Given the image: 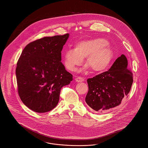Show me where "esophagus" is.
<instances>
[{"mask_svg": "<svg viewBox=\"0 0 148 148\" xmlns=\"http://www.w3.org/2000/svg\"><path fill=\"white\" fill-rule=\"evenodd\" d=\"M75 80L76 82H83V81H84V80H85V79H84V77H80V76H79V77H77L75 78Z\"/></svg>", "mask_w": 148, "mask_h": 148, "instance_id": "34e87169", "label": "esophagus"}]
</instances>
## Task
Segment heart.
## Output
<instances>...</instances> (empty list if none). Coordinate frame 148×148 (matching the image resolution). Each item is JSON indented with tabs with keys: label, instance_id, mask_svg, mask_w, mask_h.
Listing matches in <instances>:
<instances>
[{
	"label": "heart",
	"instance_id": "b5f03b06",
	"mask_svg": "<svg viewBox=\"0 0 148 148\" xmlns=\"http://www.w3.org/2000/svg\"><path fill=\"white\" fill-rule=\"evenodd\" d=\"M108 41L97 38L77 42L74 49L66 50L63 54L64 64L70 71H75L80 66L84 58H86V68L90 67L94 72L105 70L113 58V51L108 46Z\"/></svg>",
	"mask_w": 148,
	"mask_h": 148
}]
</instances>
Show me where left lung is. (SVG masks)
Segmentation results:
<instances>
[{
    "mask_svg": "<svg viewBox=\"0 0 148 148\" xmlns=\"http://www.w3.org/2000/svg\"><path fill=\"white\" fill-rule=\"evenodd\" d=\"M133 80L132 72L127 68V58L123 54L108 71L87 79L86 102L99 113L116 107L129 93Z\"/></svg>",
    "mask_w": 148,
    "mask_h": 148,
    "instance_id": "left-lung-1",
    "label": "left lung"
}]
</instances>
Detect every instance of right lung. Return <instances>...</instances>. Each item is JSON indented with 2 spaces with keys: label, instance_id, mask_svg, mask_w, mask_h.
<instances>
[{
  "label": "right lung",
  "instance_id": "obj_1",
  "mask_svg": "<svg viewBox=\"0 0 148 148\" xmlns=\"http://www.w3.org/2000/svg\"><path fill=\"white\" fill-rule=\"evenodd\" d=\"M69 34L45 37L29 43L22 51L16 69L18 92L23 103L38 113L52 110L63 86L73 75L61 62V51Z\"/></svg>",
  "mask_w": 148,
  "mask_h": 148
}]
</instances>
